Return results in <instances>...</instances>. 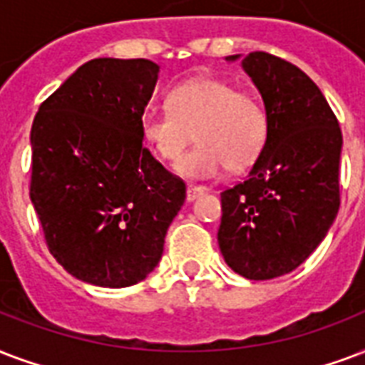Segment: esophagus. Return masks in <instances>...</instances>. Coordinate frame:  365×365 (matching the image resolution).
<instances>
[{"instance_id": "esophagus-1", "label": "esophagus", "mask_w": 365, "mask_h": 365, "mask_svg": "<svg viewBox=\"0 0 365 365\" xmlns=\"http://www.w3.org/2000/svg\"><path fill=\"white\" fill-rule=\"evenodd\" d=\"M207 191V187H201V185H187V191H185V197H187V201H195L199 195H202Z\"/></svg>"}]
</instances>
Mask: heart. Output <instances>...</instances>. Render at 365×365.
I'll return each mask as SVG.
<instances>
[{
  "mask_svg": "<svg viewBox=\"0 0 365 365\" xmlns=\"http://www.w3.org/2000/svg\"><path fill=\"white\" fill-rule=\"evenodd\" d=\"M193 133L200 145L178 164L180 176L207 180L226 168L247 170L268 143V113L233 83L199 76L170 88L164 110L141 116L145 145L168 164L179 163Z\"/></svg>",
  "mask_w": 365,
  "mask_h": 365,
  "instance_id": "b5f03b06",
  "label": "heart"
}]
</instances>
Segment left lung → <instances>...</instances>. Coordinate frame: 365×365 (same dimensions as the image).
<instances>
[{"label": "left lung", "instance_id": "left-lung-1", "mask_svg": "<svg viewBox=\"0 0 365 365\" xmlns=\"http://www.w3.org/2000/svg\"><path fill=\"white\" fill-rule=\"evenodd\" d=\"M241 65L262 96L269 138L249 176L220 195L218 245L235 274L258 282L299 268L329 232L341 205L343 133L299 66L264 51Z\"/></svg>", "mask_w": 365, "mask_h": 365}]
</instances>
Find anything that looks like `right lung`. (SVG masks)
<instances>
[{
	"mask_svg": "<svg viewBox=\"0 0 365 365\" xmlns=\"http://www.w3.org/2000/svg\"><path fill=\"white\" fill-rule=\"evenodd\" d=\"M158 65L88 61L38 108L30 199L55 260L97 287L143 282L163 257L185 183L143 145Z\"/></svg>",
	"mask_w": 365,
	"mask_h": 365,
	"instance_id": "1",
	"label": "right lung"
}]
</instances>
